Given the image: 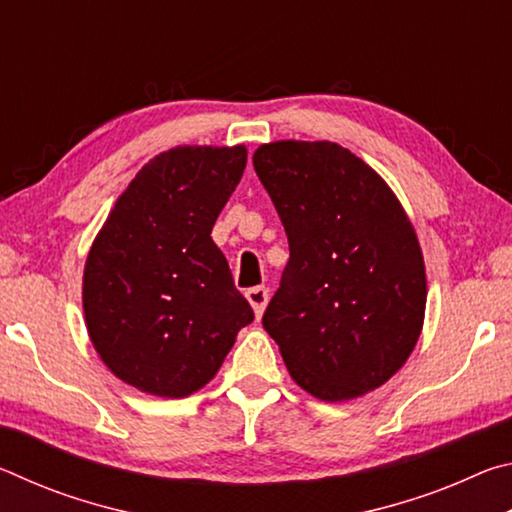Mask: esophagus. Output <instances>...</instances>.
<instances>
[{"mask_svg": "<svg viewBox=\"0 0 512 512\" xmlns=\"http://www.w3.org/2000/svg\"><path fill=\"white\" fill-rule=\"evenodd\" d=\"M246 298L250 302V307H253L255 316L262 318L264 309H266V302H268V289L266 287H253L246 291Z\"/></svg>", "mask_w": 512, "mask_h": 512, "instance_id": "esophagus-1", "label": "esophagus"}]
</instances>
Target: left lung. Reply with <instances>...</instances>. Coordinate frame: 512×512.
Masks as SVG:
<instances>
[{
  "label": "left lung",
  "instance_id": "8db88e82",
  "mask_svg": "<svg viewBox=\"0 0 512 512\" xmlns=\"http://www.w3.org/2000/svg\"><path fill=\"white\" fill-rule=\"evenodd\" d=\"M253 164L291 253L264 329L309 395L375 391L411 357L427 307L422 248L400 198L336 142H268Z\"/></svg>",
  "mask_w": 512,
  "mask_h": 512
}]
</instances>
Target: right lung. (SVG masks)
Returning <instances> with one entry per match:
<instances>
[{
    "label": "right lung",
    "mask_w": 512,
    "mask_h": 512,
    "mask_svg": "<svg viewBox=\"0 0 512 512\" xmlns=\"http://www.w3.org/2000/svg\"><path fill=\"white\" fill-rule=\"evenodd\" d=\"M246 160L244 144L155 155L92 241L85 327L112 375L137 391L169 400L201 391L255 318L210 237Z\"/></svg>",
    "instance_id": "right-lung-1"
}]
</instances>
